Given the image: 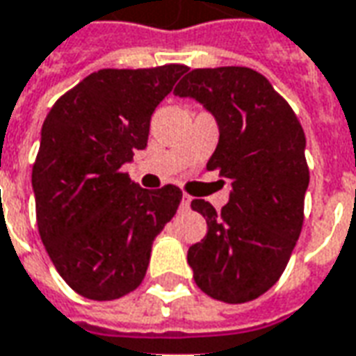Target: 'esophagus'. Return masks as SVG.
Listing matches in <instances>:
<instances>
[{"instance_id":"esophagus-1","label":"esophagus","mask_w":356,"mask_h":356,"mask_svg":"<svg viewBox=\"0 0 356 356\" xmlns=\"http://www.w3.org/2000/svg\"><path fill=\"white\" fill-rule=\"evenodd\" d=\"M188 204H191V196H183V200H181V208L186 210V208H188Z\"/></svg>"}]
</instances>
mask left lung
Instances as JSON below:
<instances>
[{"label": "left lung", "instance_id": "1", "mask_svg": "<svg viewBox=\"0 0 356 356\" xmlns=\"http://www.w3.org/2000/svg\"><path fill=\"white\" fill-rule=\"evenodd\" d=\"M173 94L213 115L220 140L206 168L231 186L220 213L202 198L191 202L208 223L186 252L193 277L212 299H258L280 280L302 229L305 131L270 81L248 67L195 69Z\"/></svg>", "mask_w": 356, "mask_h": 356}]
</instances>
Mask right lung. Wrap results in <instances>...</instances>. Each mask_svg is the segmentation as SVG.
Instances as JSON below:
<instances>
[{
	"instance_id": "obj_1",
	"label": "right lung",
	"mask_w": 356,
	"mask_h": 356,
	"mask_svg": "<svg viewBox=\"0 0 356 356\" xmlns=\"http://www.w3.org/2000/svg\"><path fill=\"white\" fill-rule=\"evenodd\" d=\"M185 65L102 69L49 109L32 168L42 243L67 285L113 300L143 283L154 238L175 216V185L143 188L121 171Z\"/></svg>"
}]
</instances>
